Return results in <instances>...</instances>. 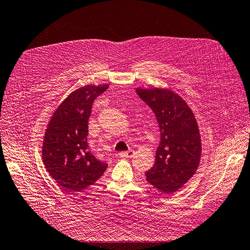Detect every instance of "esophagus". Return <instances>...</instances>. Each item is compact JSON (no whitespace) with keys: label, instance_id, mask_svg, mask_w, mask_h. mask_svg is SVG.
Wrapping results in <instances>:
<instances>
[{"label":"esophagus","instance_id":"obj_1","mask_svg":"<svg viewBox=\"0 0 250 250\" xmlns=\"http://www.w3.org/2000/svg\"><path fill=\"white\" fill-rule=\"evenodd\" d=\"M134 155H135V150H133V149H129L128 151L121 152V153H119V156L124 157V158H131Z\"/></svg>","mask_w":250,"mask_h":250}]
</instances>
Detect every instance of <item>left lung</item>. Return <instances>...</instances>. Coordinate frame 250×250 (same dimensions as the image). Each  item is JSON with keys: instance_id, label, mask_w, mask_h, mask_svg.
Segmentation results:
<instances>
[{"instance_id": "left-lung-1", "label": "left lung", "mask_w": 250, "mask_h": 250, "mask_svg": "<svg viewBox=\"0 0 250 250\" xmlns=\"http://www.w3.org/2000/svg\"><path fill=\"white\" fill-rule=\"evenodd\" d=\"M153 110L160 129L155 164L146 180L157 190L177 192L196 172L201 157V137L191 108L180 95L166 88L136 89Z\"/></svg>"}]
</instances>
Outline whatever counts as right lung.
<instances>
[{"mask_svg": "<svg viewBox=\"0 0 250 250\" xmlns=\"http://www.w3.org/2000/svg\"><path fill=\"white\" fill-rule=\"evenodd\" d=\"M108 84H86L70 93L53 112L46 128L42 157L50 176L69 192L81 191L98 180L107 164L89 150L88 121L94 100Z\"/></svg>", "mask_w": 250, "mask_h": 250, "instance_id": "1", "label": "right lung"}]
</instances>
